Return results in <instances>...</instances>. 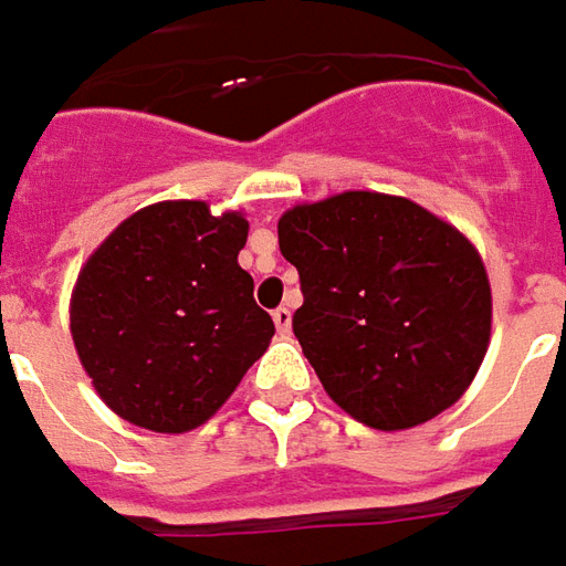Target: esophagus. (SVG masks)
I'll use <instances>...</instances> for the list:
<instances>
[{
  "label": "esophagus",
  "instance_id": "obj_1",
  "mask_svg": "<svg viewBox=\"0 0 566 566\" xmlns=\"http://www.w3.org/2000/svg\"><path fill=\"white\" fill-rule=\"evenodd\" d=\"M272 322H275L279 334H291V310H287V306H279V310L272 313Z\"/></svg>",
  "mask_w": 566,
  "mask_h": 566
}]
</instances>
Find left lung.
Masks as SVG:
<instances>
[{"label": "left lung", "instance_id": "obj_1", "mask_svg": "<svg viewBox=\"0 0 566 566\" xmlns=\"http://www.w3.org/2000/svg\"><path fill=\"white\" fill-rule=\"evenodd\" d=\"M297 266L303 356L356 421L424 424L459 399L490 347L493 297L474 244L424 207L344 191L279 219Z\"/></svg>", "mask_w": 566, "mask_h": 566}]
</instances>
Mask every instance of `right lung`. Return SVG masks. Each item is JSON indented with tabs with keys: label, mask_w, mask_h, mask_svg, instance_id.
<instances>
[{
	"label": "right lung",
	"mask_w": 566,
	"mask_h": 566,
	"mask_svg": "<svg viewBox=\"0 0 566 566\" xmlns=\"http://www.w3.org/2000/svg\"><path fill=\"white\" fill-rule=\"evenodd\" d=\"M241 213L151 203L92 253L71 300V334L98 396L129 424L186 433L232 396L275 334L238 266Z\"/></svg>",
	"instance_id": "right-lung-1"
}]
</instances>
